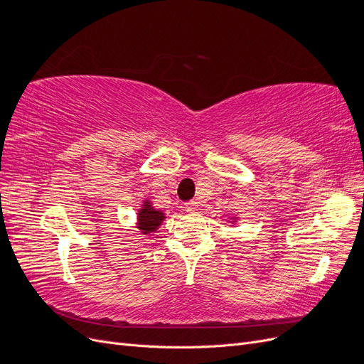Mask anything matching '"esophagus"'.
I'll list each match as a JSON object with an SVG mask.
<instances>
[{
  "label": "esophagus",
  "mask_w": 364,
  "mask_h": 364,
  "mask_svg": "<svg viewBox=\"0 0 364 364\" xmlns=\"http://www.w3.org/2000/svg\"><path fill=\"white\" fill-rule=\"evenodd\" d=\"M185 208H186V211H188V213H196L197 209H199V203H197L196 200H190V202L185 203Z\"/></svg>",
  "instance_id": "1"
}]
</instances>
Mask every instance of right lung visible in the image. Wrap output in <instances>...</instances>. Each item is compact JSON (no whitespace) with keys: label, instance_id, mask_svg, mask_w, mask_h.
I'll return each instance as SVG.
<instances>
[{"label":"right lung","instance_id":"add662e5","mask_svg":"<svg viewBox=\"0 0 364 364\" xmlns=\"http://www.w3.org/2000/svg\"><path fill=\"white\" fill-rule=\"evenodd\" d=\"M164 218V213L156 211L149 202H144V208L138 213V228L142 230V234L147 235L155 232V229H158Z\"/></svg>","mask_w":364,"mask_h":364}]
</instances>
